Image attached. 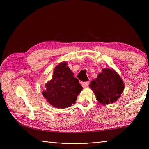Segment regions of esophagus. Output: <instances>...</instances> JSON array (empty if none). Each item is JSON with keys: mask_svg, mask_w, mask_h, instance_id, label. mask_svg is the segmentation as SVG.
<instances>
[{"mask_svg": "<svg viewBox=\"0 0 149 149\" xmlns=\"http://www.w3.org/2000/svg\"><path fill=\"white\" fill-rule=\"evenodd\" d=\"M89 84V81H86V82H82L81 84H82V86L83 88H86L87 86H88V85Z\"/></svg>", "mask_w": 149, "mask_h": 149, "instance_id": "esophagus-1", "label": "esophagus"}]
</instances>
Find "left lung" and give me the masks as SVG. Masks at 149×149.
I'll return each mask as SVG.
<instances>
[{
  "instance_id": "obj_1",
  "label": "left lung",
  "mask_w": 149,
  "mask_h": 149,
  "mask_svg": "<svg viewBox=\"0 0 149 149\" xmlns=\"http://www.w3.org/2000/svg\"><path fill=\"white\" fill-rule=\"evenodd\" d=\"M89 86L97 101L103 105L118 101L124 89V82L119 74L109 68L102 69Z\"/></svg>"
}]
</instances>
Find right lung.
Returning <instances> with one entry per match:
<instances>
[{"label": "right lung", "instance_id": "1", "mask_svg": "<svg viewBox=\"0 0 149 149\" xmlns=\"http://www.w3.org/2000/svg\"><path fill=\"white\" fill-rule=\"evenodd\" d=\"M63 61L54 70L53 78L45 84L43 95L52 106L59 109L70 107L74 104L83 87L79 80Z\"/></svg>", "mask_w": 149, "mask_h": 149}]
</instances>
